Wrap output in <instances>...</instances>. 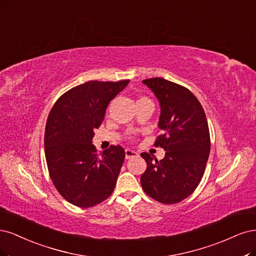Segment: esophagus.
<instances>
[{
    "label": "esophagus",
    "mask_w": 256,
    "mask_h": 256,
    "mask_svg": "<svg viewBox=\"0 0 256 256\" xmlns=\"http://www.w3.org/2000/svg\"><path fill=\"white\" fill-rule=\"evenodd\" d=\"M138 153L136 151H133L130 149H126V158L130 160V158H137Z\"/></svg>",
    "instance_id": "34e87169"
}]
</instances>
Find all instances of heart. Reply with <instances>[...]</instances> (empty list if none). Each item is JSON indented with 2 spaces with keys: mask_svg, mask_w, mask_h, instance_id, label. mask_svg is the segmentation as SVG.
<instances>
[{
  "mask_svg": "<svg viewBox=\"0 0 256 256\" xmlns=\"http://www.w3.org/2000/svg\"><path fill=\"white\" fill-rule=\"evenodd\" d=\"M142 98H140V100H142Z\"/></svg>",
  "mask_w": 256,
  "mask_h": 256,
  "instance_id": "obj_1",
  "label": "heart"
}]
</instances>
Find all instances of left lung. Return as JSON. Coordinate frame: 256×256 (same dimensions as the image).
<instances>
[{"mask_svg":"<svg viewBox=\"0 0 256 256\" xmlns=\"http://www.w3.org/2000/svg\"><path fill=\"white\" fill-rule=\"evenodd\" d=\"M158 98V128L164 132L155 146L166 151L162 160L142 153L146 170L140 178L152 199L174 204L186 199L200 184L210 151V137L203 107L190 90L162 78L144 80Z\"/></svg>","mask_w":256,"mask_h":256,"instance_id":"left-lung-1","label":"left lung"}]
</instances>
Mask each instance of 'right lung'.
Listing matches in <instances>:
<instances>
[{"label":"right lung","instance_id":"1","mask_svg":"<svg viewBox=\"0 0 256 256\" xmlns=\"http://www.w3.org/2000/svg\"><path fill=\"white\" fill-rule=\"evenodd\" d=\"M128 83L89 80L64 92L48 114L44 133L48 173L57 192L78 208L103 202L116 186L126 152L121 146H110L98 154L94 130Z\"/></svg>","mask_w":256,"mask_h":256}]
</instances>
